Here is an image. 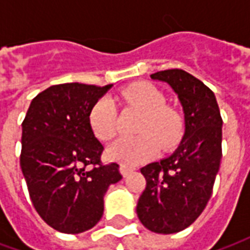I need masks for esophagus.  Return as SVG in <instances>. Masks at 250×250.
<instances>
[{"label": "esophagus", "instance_id": "34e87169", "mask_svg": "<svg viewBox=\"0 0 250 250\" xmlns=\"http://www.w3.org/2000/svg\"><path fill=\"white\" fill-rule=\"evenodd\" d=\"M119 170H120V173H122V175H123V177H127L128 174L132 173V168L128 167V166H125V165H120Z\"/></svg>", "mask_w": 250, "mask_h": 250}]
</instances>
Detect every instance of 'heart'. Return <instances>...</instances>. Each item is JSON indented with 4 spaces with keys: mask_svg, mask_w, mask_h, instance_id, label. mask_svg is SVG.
<instances>
[{
    "mask_svg": "<svg viewBox=\"0 0 250 250\" xmlns=\"http://www.w3.org/2000/svg\"><path fill=\"white\" fill-rule=\"evenodd\" d=\"M127 105L143 112L138 136H125L108 148V157L116 162L134 166L151 159L161 146L173 147L182 134V118L177 109L165 105L166 98L150 83H135L119 93ZM89 125L99 141L108 142L118 134V111L109 98L99 99L89 112Z\"/></svg>",
    "mask_w": 250,
    "mask_h": 250,
    "instance_id": "obj_1",
    "label": "heart"
}]
</instances>
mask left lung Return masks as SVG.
<instances>
[{
    "label": "left lung",
    "mask_w": 250,
    "mask_h": 250,
    "mask_svg": "<svg viewBox=\"0 0 250 250\" xmlns=\"http://www.w3.org/2000/svg\"><path fill=\"white\" fill-rule=\"evenodd\" d=\"M178 95L185 135L170 157L141 168L146 188L136 205L138 218L154 233L171 234L197 220L209 202L222 157V118L213 91L182 69L152 73Z\"/></svg>",
    "instance_id": "8db88e82"
}]
</instances>
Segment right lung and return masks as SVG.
<instances>
[{
  "mask_svg": "<svg viewBox=\"0 0 250 250\" xmlns=\"http://www.w3.org/2000/svg\"><path fill=\"white\" fill-rule=\"evenodd\" d=\"M112 87L52 85L30 103L22 122L20 165L36 211L55 230L77 234L98 224L104 194L122 179L103 165L104 147L89 125L93 104Z\"/></svg>",
  "mask_w": 250,
  "mask_h": 250,
  "instance_id": "1",
  "label": "right lung"
}]
</instances>
